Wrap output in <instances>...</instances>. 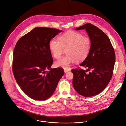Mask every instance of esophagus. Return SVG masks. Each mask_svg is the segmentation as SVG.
Masks as SVG:
<instances>
[{
    "instance_id": "34e87169",
    "label": "esophagus",
    "mask_w": 126,
    "mask_h": 126,
    "mask_svg": "<svg viewBox=\"0 0 126 126\" xmlns=\"http://www.w3.org/2000/svg\"><path fill=\"white\" fill-rule=\"evenodd\" d=\"M70 71V69H65L64 70V72L65 73H67V72H68V71Z\"/></svg>"
}]
</instances>
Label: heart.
<instances>
[{
  "instance_id": "heart-1",
  "label": "heart",
  "mask_w": 126,
  "mask_h": 126,
  "mask_svg": "<svg viewBox=\"0 0 126 126\" xmlns=\"http://www.w3.org/2000/svg\"><path fill=\"white\" fill-rule=\"evenodd\" d=\"M58 40L52 39L49 43V49L53 56L60 59L66 52L67 55L57 61L55 65L68 69L70 65L76 61H84L89 55L92 47V41L88 36L73 31H67L61 35Z\"/></svg>"
}]
</instances>
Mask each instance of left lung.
I'll return each mask as SVG.
<instances>
[{
  "instance_id": "obj_1",
  "label": "left lung",
  "mask_w": 126,
  "mask_h": 126,
  "mask_svg": "<svg viewBox=\"0 0 126 126\" xmlns=\"http://www.w3.org/2000/svg\"><path fill=\"white\" fill-rule=\"evenodd\" d=\"M86 29L92 41L90 52L80 65L87 69L78 68L71 71L74 75L72 83L74 89L81 95L89 97L101 93L110 81L116 56L109 38L102 30L91 23L75 29Z\"/></svg>"
}]
</instances>
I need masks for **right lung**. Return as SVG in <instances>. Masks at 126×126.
Segmentation results:
<instances>
[{
  "instance_id": "add662e5",
  "label": "right lung",
  "mask_w": 126,
  "mask_h": 126,
  "mask_svg": "<svg viewBox=\"0 0 126 126\" xmlns=\"http://www.w3.org/2000/svg\"><path fill=\"white\" fill-rule=\"evenodd\" d=\"M61 31L56 28L36 27L21 37L14 47V77L24 93L34 100L43 101L50 97L64 74L61 68L50 69L53 59L49 43Z\"/></svg>"
}]
</instances>
